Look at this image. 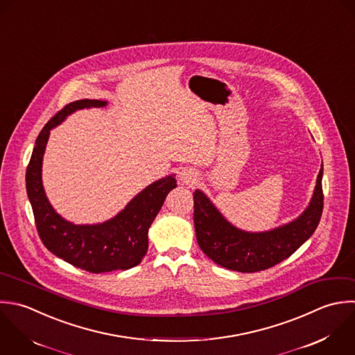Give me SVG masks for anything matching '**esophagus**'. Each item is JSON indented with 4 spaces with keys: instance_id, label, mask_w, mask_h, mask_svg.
<instances>
[{
    "instance_id": "esophagus-1",
    "label": "esophagus",
    "mask_w": 355,
    "mask_h": 355,
    "mask_svg": "<svg viewBox=\"0 0 355 355\" xmlns=\"http://www.w3.org/2000/svg\"><path fill=\"white\" fill-rule=\"evenodd\" d=\"M178 177H180V180H181L184 184H189V182H192V181L195 180L193 173H192L191 170H188V168H181L180 173H178Z\"/></svg>"
}]
</instances>
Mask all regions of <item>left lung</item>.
<instances>
[{
	"instance_id": "left-lung-1",
	"label": "left lung",
	"mask_w": 355,
	"mask_h": 355,
	"mask_svg": "<svg viewBox=\"0 0 355 355\" xmlns=\"http://www.w3.org/2000/svg\"><path fill=\"white\" fill-rule=\"evenodd\" d=\"M322 174L317 177L307 209L293 221L264 232L234 227L199 189L193 192V223L198 245L216 264L238 271L257 272L291 257L317 230L322 210Z\"/></svg>"
}]
</instances>
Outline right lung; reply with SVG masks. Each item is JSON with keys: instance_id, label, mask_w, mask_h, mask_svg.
<instances>
[{"instance_id": "1", "label": "right lung", "mask_w": 355, "mask_h": 355, "mask_svg": "<svg viewBox=\"0 0 355 355\" xmlns=\"http://www.w3.org/2000/svg\"><path fill=\"white\" fill-rule=\"evenodd\" d=\"M106 101L81 99L66 105L41 130L26 170V189L37 232L44 246L66 263L92 274L128 270L141 263L148 252V231L166 196L177 187L167 175L148 185L113 218L92 225H76L60 217L46 199L41 167L49 131L70 113L84 107H103Z\"/></svg>"}]
</instances>
